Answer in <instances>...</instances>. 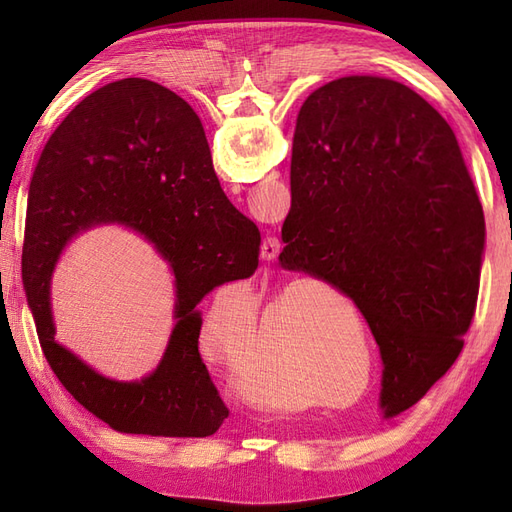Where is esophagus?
Wrapping results in <instances>:
<instances>
[{
	"mask_svg": "<svg viewBox=\"0 0 512 512\" xmlns=\"http://www.w3.org/2000/svg\"><path fill=\"white\" fill-rule=\"evenodd\" d=\"M279 250H281L279 239L277 237H266L264 244H262V259H264V262H273V259H277Z\"/></svg>",
	"mask_w": 512,
	"mask_h": 512,
	"instance_id": "esophagus-1",
	"label": "esophagus"
}]
</instances>
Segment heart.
Wrapping results in <instances>:
<instances>
[{
  "mask_svg": "<svg viewBox=\"0 0 512 512\" xmlns=\"http://www.w3.org/2000/svg\"><path fill=\"white\" fill-rule=\"evenodd\" d=\"M250 306L244 286L217 290L198 341L209 361L235 367L237 387L253 405L292 411L310 398L314 405L341 407L363 374L361 398L365 396L372 356L363 314L352 299L292 279L264 299L248 332Z\"/></svg>",
  "mask_w": 512,
  "mask_h": 512,
  "instance_id": "1",
  "label": "heart"
}]
</instances>
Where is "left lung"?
Here are the masks:
<instances>
[{
    "label": "left lung",
    "instance_id": "left-lung-1",
    "mask_svg": "<svg viewBox=\"0 0 512 512\" xmlns=\"http://www.w3.org/2000/svg\"><path fill=\"white\" fill-rule=\"evenodd\" d=\"M290 191L279 264L356 303L396 416L460 356L480 292L484 211L453 129L407 85L343 76L301 105Z\"/></svg>",
    "mask_w": 512,
    "mask_h": 512
}]
</instances>
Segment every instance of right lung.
Instances as JSON below:
<instances>
[{
  "label": "right lung",
  "instance_id": "1",
  "mask_svg": "<svg viewBox=\"0 0 512 512\" xmlns=\"http://www.w3.org/2000/svg\"><path fill=\"white\" fill-rule=\"evenodd\" d=\"M118 221L155 244L177 275V318L154 375L118 384L53 341L49 279L67 239ZM257 226L228 202L191 105L147 79H121L74 107L32 173L21 281L43 356L76 402L121 433L206 438L228 416L200 350L195 306L259 262Z\"/></svg>",
  "mask_w": 512,
  "mask_h": 512
}]
</instances>
